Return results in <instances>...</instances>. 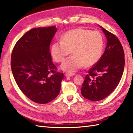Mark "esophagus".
<instances>
[{
	"label": "esophagus",
	"instance_id": "esophagus-1",
	"mask_svg": "<svg viewBox=\"0 0 133 133\" xmlns=\"http://www.w3.org/2000/svg\"><path fill=\"white\" fill-rule=\"evenodd\" d=\"M75 74H72V73H66V77H72V76L74 75Z\"/></svg>",
	"mask_w": 133,
	"mask_h": 133
}]
</instances>
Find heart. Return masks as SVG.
I'll return each instance as SVG.
<instances>
[{
  "label": "heart",
  "instance_id": "b5f03b06",
  "mask_svg": "<svg viewBox=\"0 0 133 133\" xmlns=\"http://www.w3.org/2000/svg\"><path fill=\"white\" fill-rule=\"evenodd\" d=\"M51 47V54L55 62L63 61L71 51L72 56L64 60L61 69L64 71L74 72L85 65L90 67L99 60L102 54L104 39L101 34L78 28L68 31Z\"/></svg>",
  "mask_w": 133,
  "mask_h": 133
}]
</instances>
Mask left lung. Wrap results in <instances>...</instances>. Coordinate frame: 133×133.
Segmentation results:
<instances>
[{"mask_svg":"<svg viewBox=\"0 0 133 133\" xmlns=\"http://www.w3.org/2000/svg\"><path fill=\"white\" fill-rule=\"evenodd\" d=\"M107 38L105 51L88 71L81 89L84 98L93 102L106 98L119 84L125 66L124 51L119 39L102 27Z\"/></svg>","mask_w":133,"mask_h":133,"instance_id":"8db88e82","label":"left lung"}]
</instances>
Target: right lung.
<instances>
[{
  "label": "right lung",
  "instance_id": "right-lung-1",
  "mask_svg": "<svg viewBox=\"0 0 133 133\" xmlns=\"http://www.w3.org/2000/svg\"><path fill=\"white\" fill-rule=\"evenodd\" d=\"M56 31L55 26L31 29L16 42L11 54V70L16 84L37 103L50 102L61 90L64 74L56 71L49 51Z\"/></svg>",
  "mask_w": 133,
  "mask_h": 133
}]
</instances>
